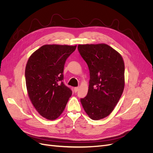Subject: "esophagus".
I'll use <instances>...</instances> for the list:
<instances>
[{
	"label": "esophagus",
	"instance_id": "obj_1",
	"mask_svg": "<svg viewBox=\"0 0 153 153\" xmlns=\"http://www.w3.org/2000/svg\"><path fill=\"white\" fill-rule=\"evenodd\" d=\"M74 92H75V93L77 92V91L79 90V87H76V88H74Z\"/></svg>",
	"mask_w": 153,
	"mask_h": 153
}]
</instances>
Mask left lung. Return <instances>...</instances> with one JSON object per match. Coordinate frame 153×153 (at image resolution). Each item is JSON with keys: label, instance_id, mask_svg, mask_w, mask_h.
<instances>
[{"label": "left lung", "instance_id": "left-lung-1", "mask_svg": "<svg viewBox=\"0 0 153 153\" xmlns=\"http://www.w3.org/2000/svg\"><path fill=\"white\" fill-rule=\"evenodd\" d=\"M78 51L88 64V92L81 102L88 116L98 120L108 116L119 101L125 85V65L121 55L109 45H79Z\"/></svg>", "mask_w": 153, "mask_h": 153}]
</instances>
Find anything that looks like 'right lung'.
<instances>
[{"instance_id": "right-lung-1", "label": "right lung", "mask_w": 153, "mask_h": 153, "mask_svg": "<svg viewBox=\"0 0 153 153\" xmlns=\"http://www.w3.org/2000/svg\"><path fill=\"white\" fill-rule=\"evenodd\" d=\"M75 46L45 45L29 58L25 69L30 99L39 115L48 120L57 118L72 94L64 82V68Z\"/></svg>"}]
</instances>
